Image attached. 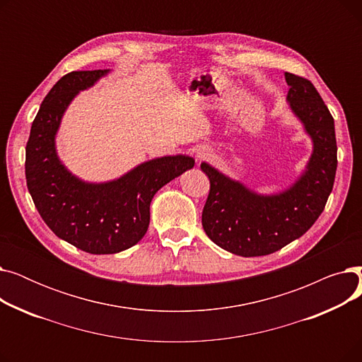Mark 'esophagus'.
I'll list each match as a JSON object with an SVG mask.
<instances>
[{
    "label": "esophagus",
    "instance_id": "obj_1",
    "mask_svg": "<svg viewBox=\"0 0 362 362\" xmlns=\"http://www.w3.org/2000/svg\"><path fill=\"white\" fill-rule=\"evenodd\" d=\"M210 156H211V151L208 149V148H205V146L198 148V149H197V152H195V158H197V161H201V160H204V158H208Z\"/></svg>",
    "mask_w": 362,
    "mask_h": 362
}]
</instances>
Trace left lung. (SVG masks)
Masks as SVG:
<instances>
[{
  "label": "left lung",
  "mask_w": 362,
  "mask_h": 362,
  "mask_svg": "<svg viewBox=\"0 0 362 362\" xmlns=\"http://www.w3.org/2000/svg\"><path fill=\"white\" fill-rule=\"evenodd\" d=\"M284 79L289 108L313 142L311 157L299 177L283 191L267 195L201 163L210 179L204 230L235 255H269L300 238L325 210L333 189L337 146L332 114L310 81L292 73H284Z\"/></svg>",
  "instance_id": "8db88e82"
}]
</instances>
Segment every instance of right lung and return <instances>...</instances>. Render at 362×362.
Instances as JSON below:
<instances>
[{
    "label": "right lung",
    "mask_w": 362,
    "mask_h": 362,
    "mask_svg": "<svg viewBox=\"0 0 362 362\" xmlns=\"http://www.w3.org/2000/svg\"><path fill=\"white\" fill-rule=\"evenodd\" d=\"M110 71H71L52 86L32 123L25 164L29 194L47 226L60 239L97 255L136 245L148 230L152 198L195 164L189 156H164L100 183L71 173L57 152V133L76 95Z\"/></svg>",
    "instance_id": "obj_1"
}]
</instances>
